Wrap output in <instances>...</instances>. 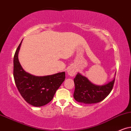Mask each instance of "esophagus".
Here are the masks:
<instances>
[{
	"instance_id": "1",
	"label": "esophagus",
	"mask_w": 131,
	"mask_h": 131,
	"mask_svg": "<svg viewBox=\"0 0 131 131\" xmlns=\"http://www.w3.org/2000/svg\"><path fill=\"white\" fill-rule=\"evenodd\" d=\"M67 73L69 75L71 76V77H73L75 75L76 73V69L73 67H70L67 70Z\"/></svg>"
}]
</instances>
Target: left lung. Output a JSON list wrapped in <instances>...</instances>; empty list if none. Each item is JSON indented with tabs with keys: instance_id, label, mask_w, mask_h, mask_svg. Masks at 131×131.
<instances>
[{
	"instance_id": "1",
	"label": "left lung",
	"mask_w": 131,
	"mask_h": 131,
	"mask_svg": "<svg viewBox=\"0 0 131 131\" xmlns=\"http://www.w3.org/2000/svg\"><path fill=\"white\" fill-rule=\"evenodd\" d=\"M114 81L115 77L107 83L97 85L78 72L74 79L75 85L74 98L77 102L85 104L97 103L102 102L112 91Z\"/></svg>"
}]
</instances>
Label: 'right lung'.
Listing matches in <instances>:
<instances>
[{"instance_id":"obj_1","label":"right lung","mask_w":131,"mask_h":131,"mask_svg":"<svg viewBox=\"0 0 131 131\" xmlns=\"http://www.w3.org/2000/svg\"><path fill=\"white\" fill-rule=\"evenodd\" d=\"M20 43L14 56L13 75L18 90L28 103L36 107H40L50 102L56 91L65 79V72L52 75L36 76L26 72L20 63L18 54Z\"/></svg>"}]
</instances>
